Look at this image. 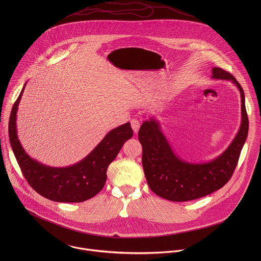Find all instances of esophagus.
I'll use <instances>...</instances> for the list:
<instances>
[{
    "label": "esophagus",
    "instance_id": "esophagus-1",
    "mask_svg": "<svg viewBox=\"0 0 261 261\" xmlns=\"http://www.w3.org/2000/svg\"><path fill=\"white\" fill-rule=\"evenodd\" d=\"M130 124H132V127H133V129H134V133H135V134H138L139 128H140V126H141L140 121H139L138 119L134 118V119L130 120Z\"/></svg>",
    "mask_w": 261,
    "mask_h": 261
}]
</instances>
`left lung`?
Masks as SVG:
<instances>
[{
	"instance_id": "obj_1",
	"label": "left lung",
	"mask_w": 261,
	"mask_h": 261,
	"mask_svg": "<svg viewBox=\"0 0 261 261\" xmlns=\"http://www.w3.org/2000/svg\"><path fill=\"white\" fill-rule=\"evenodd\" d=\"M212 78L231 80L241 95L240 128L230 146L215 160L192 164L178 158L161 132L159 122L153 118L145 121L139 130L148 185L154 194L164 199L185 202L207 196L221 189L231 179L237 166L249 126L244 91L236 78L222 68L214 67Z\"/></svg>"
}]
</instances>
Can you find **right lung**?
<instances>
[{
  "label": "right lung",
  "mask_w": 261,
  "mask_h": 261,
  "mask_svg": "<svg viewBox=\"0 0 261 261\" xmlns=\"http://www.w3.org/2000/svg\"><path fill=\"white\" fill-rule=\"evenodd\" d=\"M25 85L11 112L9 139L28 184L41 196L55 202L79 203L94 197L105 187L110 164L123 144L133 137L130 123L112 129L87 156L75 165L53 168L40 164L26 153L17 136L16 117Z\"/></svg>",
  "instance_id": "obj_1"
}]
</instances>
